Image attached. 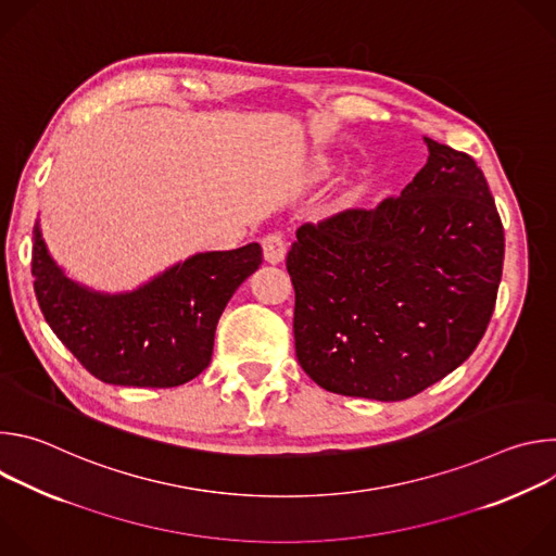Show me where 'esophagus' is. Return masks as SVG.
Returning a JSON list of instances; mask_svg holds the SVG:
<instances>
[{"mask_svg": "<svg viewBox=\"0 0 556 556\" xmlns=\"http://www.w3.org/2000/svg\"><path fill=\"white\" fill-rule=\"evenodd\" d=\"M262 249H264V260L268 264H281L283 257H286V251H288L283 235H279V232L266 235L264 242H262Z\"/></svg>", "mask_w": 556, "mask_h": 556, "instance_id": "obj_1", "label": "esophagus"}]
</instances>
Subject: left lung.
<instances>
[{
    "label": "left lung",
    "instance_id": "obj_1",
    "mask_svg": "<svg viewBox=\"0 0 556 556\" xmlns=\"http://www.w3.org/2000/svg\"><path fill=\"white\" fill-rule=\"evenodd\" d=\"M399 198L296 228L286 257L294 350L328 391L405 401L482 341L504 266V226L472 157L425 138Z\"/></svg>",
    "mask_w": 556,
    "mask_h": 556
}]
</instances>
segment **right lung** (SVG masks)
<instances>
[{"mask_svg": "<svg viewBox=\"0 0 556 556\" xmlns=\"http://www.w3.org/2000/svg\"><path fill=\"white\" fill-rule=\"evenodd\" d=\"M262 247L189 257L127 294L74 283L33 232L35 294L48 326L92 376L123 387H178L206 369L219 316L260 268Z\"/></svg>", "mask_w": 556, "mask_h": 556, "instance_id": "add662e5", "label": "right lung"}]
</instances>
